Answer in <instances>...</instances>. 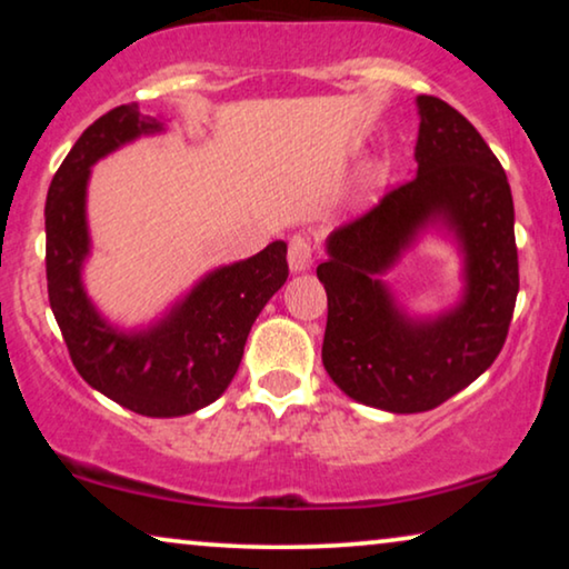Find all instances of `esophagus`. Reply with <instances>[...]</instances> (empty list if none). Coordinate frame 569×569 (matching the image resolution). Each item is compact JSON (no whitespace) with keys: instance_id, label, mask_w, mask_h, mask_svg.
Listing matches in <instances>:
<instances>
[{"instance_id":"obj_1","label":"esophagus","mask_w":569,"mask_h":569,"mask_svg":"<svg viewBox=\"0 0 569 569\" xmlns=\"http://www.w3.org/2000/svg\"><path fill=\"white\" fill-rule=\"evenodd\" d=\"M287 261H290L292 271L310 269V263H313V246H310L308 236L298 232V236L290 238V248H287Z\"/></svg>"}]
</instances>
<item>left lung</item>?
I'll use <instances>...</instances> for the list:
<instances>
[{
    "instance_id": "1",
    "label": "left lung",
    "mask_w": 569,
    "mask_h": 569,
    "mask_svg": "<svg viewBox=\"0 0 569 569\" xmlns=\"http://www.w3.org/2000/svg\"><path fill=\"white\" fill-rule=\"evenodd\" d=\"M417 176L326 240L316 274L329 318L323 368L349 399L417 415L473 383L508 339L518 298L516 212L508 176L469 119L419 96ZM430 221L448 223L465 251V298L415 322L377 277Z\"/></svg>"
}]
</instances>
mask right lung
Returning a JSON list of instances; mask_svg holds the SVG:
<instances>
[{
    "mask_svg": "<svg viewBox=\"0 0 569 569\" xmlns=\"http://www.w3.org/2000/svg\"><path fill=\"white\" fill-rule=\"evenodd\" d=\"M154 131H162V121L139 113L137 103L113 108L82 131L46 197V279L77 372L137 415L183 417L224 393L256 316L290 269L287 243L274 240L251 259L209 271L150 329L119 331L98 313L82 287V263L90 253L84 220L90 168Z\"/></svg>",
    "mask_w": 569,
    "mask_h": 569,
    "instance_id": "obj_1",
    "label": "right lung"
}]
</instances>
